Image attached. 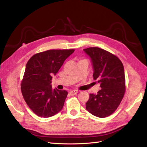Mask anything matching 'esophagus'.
<instances>
[{
  "label": "esophagus",
  "mask_w": 147,
  "mask_h": 147,
  "mask_svg": "<svg viewBox=\"0 0 147 147\" xmlns=\"http://www.w3.org/2000/svg\"><path fill=\"white\" fill-rule=\"evenodd\" d=\"M78 92H79L78 90H71V91L69 92V93L71 95H74L77 94Z\"/></svg>",
  "instance_id": "1"
}]
</instances>
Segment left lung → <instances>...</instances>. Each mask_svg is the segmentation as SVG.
Segmentation results:
<instances>
[{
	"label": "left lung",
	"mask_w": 147,
	"mask_h": 147,
	"mask_svg": "<svg viewBox=\"0 0 147 147\" xmlns=\"http://www.w3.org/2000/svg\"><path fill=\"white\" fill-rule=\"evenodd\" d=\"M83 51L91 58L93 78L102 88L96 95L90 93L86 109L95 116H109L120 105L126 92L123 64L116 55L102 49L89 47Z\"/></svg>",
	"instance_id": "8db88e82"
}]
</instances>
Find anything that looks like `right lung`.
<instances>
[{
	"label": "right lung",
	"mask_w": 147,
	"mask_h": 147,
	"mask_svg": "<svg viewBox=\"0 0 147 147\" xmlns=\"http://www.w3.org/2000/svg\"><path fill=\"white\" fill-rule=\"evenodd\" d=\"M74 49H52L33 55L28 61L21 83L27 105L39 117L53 116L63 107L67 92L53 89L52 74H55Z\"/></svg>",
	"instance_id": "add662e5"
}]
</instances>
